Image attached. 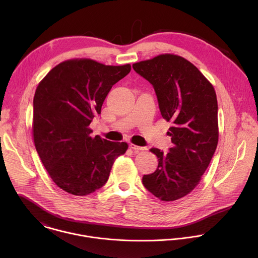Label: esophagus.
Listing matches in <instances>:
<instances>
[{"mask_svg": "<svg viewBox=\"0 0 258 258\" xmlns=\"http://www.w3.org/2000/svg\"><path fill=\"white\" fill-rule=\"evenodd\" d=\"M129 147L131 148L132 150H134V151H142V150H146V147H140V146H137V145H134V144H130L129 145Z\"/></svg>", "mask_w": 258, "mask_h": 258, "instance_id": "esophagus-1", "label": "esophagus"}]
</instances>
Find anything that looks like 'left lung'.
<instances>
[{"instance_id": "1", "label": "left lung", "mask_w": 258, "mask_h": 258, "mask_svg": "<svg viewBox=\"0 0 258 258\" xmlns=\"http://www.w3.org/2000/svg\"><path fill=\"white\" fill-rule=\"evenodd\" d=\"M154 87L173 147L152 148L157 170L144 175V186L164 202L179 200L201 181L219 141L218 100L212 83L192 63L175 54H160L133 64Z\"/></svg>"}]
</instances>
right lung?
<instances>
[{
  "label": "right lung",
  "mask_w": 258,
  "mask_h": 258,
  "mask_svg": "<svg viewBox=\"0 0 258 258\" xmlns=\"http://www.w3.org/2000/svg\"><path fill=\"white\" fill-rule=\"evenodd\" d=\"M131 71L92 59L66 60L39 82L34 97L33 134L37 154L58 187L87 196L107 182L125 142L91 137L89 125L101 113L112 86Z\"/></svg>",
  "instance_id": "add662e5"
}]
</instances>
